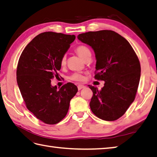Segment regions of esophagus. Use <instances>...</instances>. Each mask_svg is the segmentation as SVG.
I'll use <instances>...</instances> for the list:
<instances>
[{"label":"esophagus","mask_w":157,"mask_h":157,"mask_svg":"<svg viewBox=\"0 0 157 157\" xmlns=\"http://www.w3.org/2000/svg\"><path fill=\"white\" fill-rule=\"evenodd\" d=\"M85 87H86L85 86L82 85V84H79V85L78 86V90H81V89H82V88H85Z\"/></svg>","instance_id":"obj_1"}]
</instances>
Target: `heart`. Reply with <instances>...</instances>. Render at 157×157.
Returning <instances> with one entry per match:
<instances>
[{
  "label": "heart",
  "mask_w": 157,
  "mask_h": 157,
  "mask_svg": "<svg viewBox=\"0 0 157 157\" xmlns=\"http://www.w3.org/2000/svg\"><path fill=\"white\" fill-rule=\"evenodd\" d=\"M75 51L78 54L79 56L82 59L84 60L88 56H91V52L89 50V48L86 47V45H80L78 46L76 48ZM66 61H67V58L65 56H63L60 60V65L61 66H64L66 64ZM69 79L73 81H77V82H82L84 79V76L82 75L79 74V73H74L70 77Z\"/></svg>",
  "instance_id": "heart-1"
}]
</instances>
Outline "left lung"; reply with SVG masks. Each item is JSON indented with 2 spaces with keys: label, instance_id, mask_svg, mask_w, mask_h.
Segmentation results:
<instances>
[{
  "label": "left lung",
  "instance_id": "obj_1",
  "mask_svg": "<svg viewBox=\"0 0 157 157\" xmlns=\"http://www.w3.org/2000/svg\"><path fill=\"white\" fill-rule=\"evenodd\" d=\"M78 39L93 49L97 60L94 78L105 81L100 90L88 85L93 93L92 112L103 121H116L136 98L141 75L137 54L127 40L113 30L82 33Z\"/></svg>",
  "mask_w": 157,
  "mask_h": 157
}]
</instances>
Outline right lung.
<instances>
[{"instance_id": "right-lung-1", "label": "right lung", "mask_w": 157, "mask_h": 157, "mask_svg": "<svg viewBox=\"0 0 157 157\" xmlns=\"http://www.w3.org/2000/svg\"><path fill=\"white\" fill-rule=\"evenodd\" d=\"M74 35L45 32L24 48L17 67V82L27 109L45 124H55L65 117L78 87L72 83L59 90L51 79L58 76L60 60L74 41Z\"/></svg>"}]
</instances>
